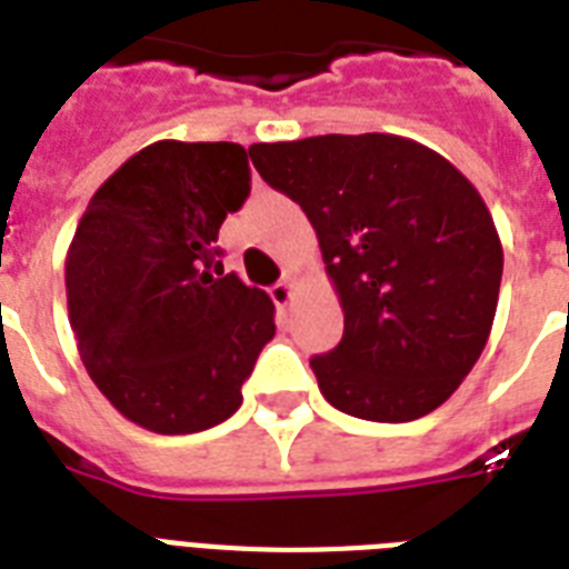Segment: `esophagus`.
Returning a JSON list of instances; mask_svg holds the SVG:
<instances>
[{
  "instance_id": "1",
  "label": "esophagus",
  "mask_w": 569,
  "mask_h": 569,
  "mask_svg": "<svg viewBox=\"0 0 569 569\" xmlns=\"http://www.w3.org/2000/svg\"><path fill=\"white\" fill-rule=\"evenodd\" d=\"M292 283L289 280H280V283L271 286V298H274V303L283 310V307H289L292 303Z\"/></svg>"
}]
</instances>
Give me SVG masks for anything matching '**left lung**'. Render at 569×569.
I'll return each instance as SVG.
<instances>
[{"label":"left lung","mask_w":569,"mask_h":569,"mask_svg":"<svg viewBox=\"0 0 569 569\" xmlns=\"http://www.w3.org/2000/svg\"><path fill=\"white\" fill-rule=\"evenodd\" d=\"M301 206L346 312L321 396L369 422H413L460 387L493 328L502 241L476 186L410 138L316 136L250 147Z\"/></svg>","instance_id":"obj_1"}]
</instances>
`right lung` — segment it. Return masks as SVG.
Masks as SVG:
<instances>
[{
    "label": "right lung",
    "instance_id": "right-lung-1",
    "mask_svg": "<svg viewBox=\"0 0 569 569\" xmlns=\"http://www.w3.org/2000/svg\"><path fill=\"white\" fill-rule=\"evenodd\" d=\"M250 194L232 141H156L102 182L64 262L76 348L111 407L153 433H197L241 405L274 303L223 274V218Z\"/></svg>",
    "mask_w": 569,
    "mask_h": 569
}]
</instances>
